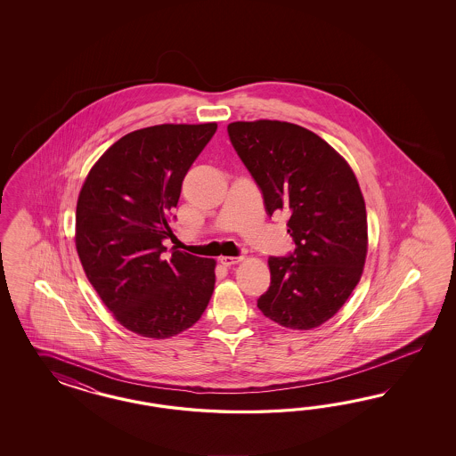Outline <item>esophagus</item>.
<instances>
[{
  "label": "esophagus",
  "instance_id": "obj_1",
  "mask_svg": "<svg viewBox=\"0 0 456 456\" xmlns=\"http://www.w3.org/2000/svg\"><path fill=\"white\" fill-rule=\"evenodd\" d=\"M244 257L242 256H237V257H229V256H222L221 257V263L224 264V265H234V264L240 263Z\"/></svg>",
  "mask_w": 456,
  "mask_h": 456
}]
</instances>
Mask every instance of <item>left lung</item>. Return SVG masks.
<instances>
[{"label": "left lung", "mask_w": 456, "mask_h": 456, "mask_svg": "<svg viewBox=\"0 0 456 456\" xmlns=\"http://www.w3.org/2000/svg\"><path fill=\"white\" fill-rule=\"evenodd\" d=\"M259 185L269 216L286 212L296 248L271 256V286L257 299L265 318L311 330L332 318L362 274L368 222L358 180L345 159L299 125L257 120L227 126Z\"/></svg>", "instance_id": "1"}]
</instances>
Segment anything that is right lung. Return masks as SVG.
I'll return each instance as SVG.
<instances>
[{
  "label": "right lung",
  "instance_id": "add662e5",
  "mask_svg": "<svg viewBox=\"0 0 456 456\" xmlns=\"http://www.w3.org/2000/svg\"><path fill=\"white\" fill-rule=\"evenodd\" d=\"M217 124L155 125L126 134L98 159L77 204L85 274L117 321L164 339L193 326L216 284V261L167 250L182 182Z\"/></svg>",
  "mask_w": 456,
  "mask_h": 456
}]
</instances>
